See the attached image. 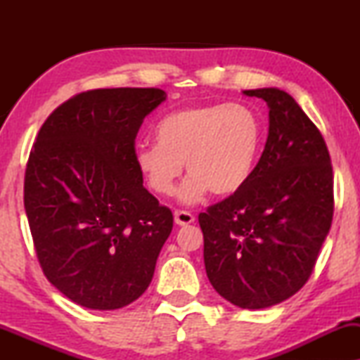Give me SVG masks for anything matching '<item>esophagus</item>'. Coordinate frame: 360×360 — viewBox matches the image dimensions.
I'll return each mask as SVG.
<instances>
[{
	"label": "esophagus",
	"instance_id": "esophagus-1",
	"mask_svg": "<svg viewBox=\"0 0 360 360\" xmlns=\"http://www.w3.org/2000/svg\"><path fill=\"white\" fill-rule=\"evenodd\" d=\"M174 219H175V224L179 226H188L195 221L193 214L188 213V211H175Z\"/></svg>",
	"mask_w": 360,
	"mask_h": 360
}]
</instances>
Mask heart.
<instances>
[{"mask_svg":"<svg viewBox=\"0 0 360 360\" xmlns=\"http://www.w3.org/2000/svg\"><path fill=\"white\" fill-rule=\"evenodd\" d=\"M157 144L141 146L134 160L157 195H174L184 164L191 174L179 191L184 205H195L210 191L239 193L257 169L264 124L252 108L214 103L172 111L154 127Z\"/></svg>","mask_w":360,"mask_h":360,"instance_id":"1","label":"heart"}]
</instances>
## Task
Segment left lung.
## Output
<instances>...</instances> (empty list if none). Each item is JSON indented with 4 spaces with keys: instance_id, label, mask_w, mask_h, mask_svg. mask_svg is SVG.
<instances>
[{
    "instance_id": "8db88e82",
    "label": "left lung",
    "mask_w": 360,
    "mask_h": 360,
    "mask_svg": "<svg viewBox=\"0 0 360 360\" xmlns=\"http://www.w3.org/2000/svg\"><path fill=\"white\" fill-rule=\"evenodd\" d=\"M243 93L267 103L265 149L249 184L198 221L213 288L236 307L262 309L313 272L333 221V167L321 132L287 91Z\"/></svg>"
}]
</instances>
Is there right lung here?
I'll use <instances>...</instances> for the list:
<instances>
[{
	"instance_id": "obj_1",
	"label": "right lung",
	"mask_w": 360,
	"mask_h": 360,
	"mask_svg": "<svg viewBox=\"0 0 360 360\" xmlns=\"http://www.w3.org/2000/svg\"><path fill=\"white\" fill-rule=\"evenodd\" d=\"M159 88L80 93L47 117L27 160L24 208L49 282L73 303L117 309L152 282L174 216L144 188L134 141Z\"/></svg>"
}]
</instances>
